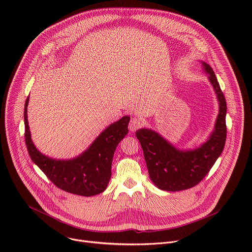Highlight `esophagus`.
Listing matches in <instances>:
<instances>
[{"instance_id": "obj_1", "label": "esophagus", "mask_w": 252, "mask_h": 252, "mask_svg": "<svg viewBox=\"0 0 252 252\" xmlns=\"http://www.w3.org/2000/svg\"><path fill=\"white\" fill-rule=\"evenodd\" d=\"M142 120L140 119V118H138V117H134V118H131V120H130V122H129V126H128V127H129V129L131 130V131H135L136 129H138L141 126H142Z\"/></svg>"}]
</instances>
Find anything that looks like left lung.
<instances>
[{
  "instance_id": "1",
  "label": "left lung",
  "mask_w": 252,
  "mask_h": 252,
  "mask_svg": "<svg viewBox=\"0 0 252 252\" xmlns=\"http://www.w3.org/2000/svg\"><path fill=\"white\" fill-rule=\"evenodd\" d=\"M220 104L214 128L198 148L181 150L151 128H139L135 135L140 142L151 181L166 191L185 190L196 186L221 155L226 139V101L211 66L201 62Z\"/></svg>"
}]
</instances>
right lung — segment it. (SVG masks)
Listing matches in <instances>:
<instances>
[{"instance_id": "add662e5", "label": "right lung", "mask_w": 252, "mask_h": 252, "mask_svg": "<svg viewBox=\"0 0 252 252\" xmlns=\"http://www.w3.org/2000/svg\"><path fill=\"white\" fill-rule=\"evenodd\" d=\"M29 96L25 103V140L32 160L59 189L78 195L93 196L104 191L112 176V161L120 141L128 132L129 117L125 116L104 128L80 156L56 159L43 155L32 140L28 122Z\"/></svg>"}]
</instances>
